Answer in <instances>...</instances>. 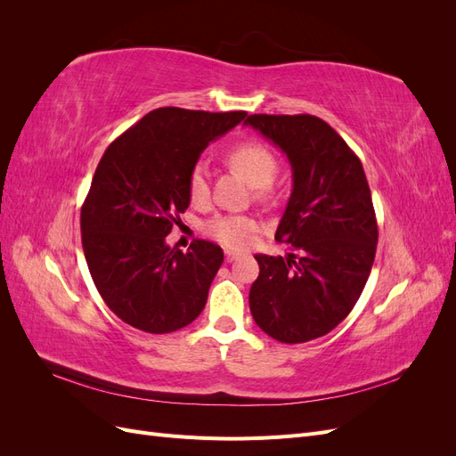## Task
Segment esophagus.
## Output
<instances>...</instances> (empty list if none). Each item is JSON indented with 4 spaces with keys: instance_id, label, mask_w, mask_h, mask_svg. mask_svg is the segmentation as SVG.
I'll return each mask as SVG.
<instances>
[{
    "instance_id": "obj_1",
    "label": "esophagus",
    "mask_w": 456,
    "mask_h": 456,
    "mask_svg": "<svg viewBox=\"0 0 456 456\" xmlns=\"http://www.w3.org/2000/svg\"><path fill=\"white\" fill-rule=\"evenodd\" d=\"M240 255L238 253H233V251H226V255H224V260L226 262H233V260H236Z\"/></svg>"
}]
</instances>
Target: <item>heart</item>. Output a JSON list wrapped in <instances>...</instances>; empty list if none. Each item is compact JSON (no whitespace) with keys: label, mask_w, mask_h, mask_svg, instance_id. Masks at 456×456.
<instances>
[{"label":"heart","mask_w":456,"mask_h":456,"mask_svg":"<svg viewBox=\"0 0 456 456\" xmlns=\"http://www.w3.org/2000/svg\"><path fill=\"white\" fill-rule=\"evenodd\" d=\"M228 163L243 175L251 186L256 188V198H266L270 184L278 173V159L260 142H241L233 146L228 154ZM188 194L194 205H203L209 200V173L203 163L196 165L188 178ZM256 223L245 215H216L207 220L203 230L209 238L230 249H243L249 243Z\"/></svg>","instance_id":"obj_1"}]
</instances>
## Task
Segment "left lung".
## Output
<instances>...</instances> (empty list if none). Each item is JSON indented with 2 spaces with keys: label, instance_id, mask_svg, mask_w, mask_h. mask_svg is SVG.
I'll use <instances>...</instances> for the list:
<instances>
[{
  "label": "left lung",
  "instance_id": "left-lung-1",
  "mask_svg": "<svg viewBox=\"0 0 456 456\" xmlns=\"http://www.w3.org/2000/svg\"><path fill=\"white\" fill-rule=\"evenodd\" d=\"M245 126L281 148L293 191L275 240L297 255H255L253 320L285 344L333 330L360 298L375 262L379 226L363 165L342 136L310 114H253Z\"/></svg>",
  "mask_w": 456,
  "mask_h": 456
}]
</instances>
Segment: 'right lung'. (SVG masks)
<instances>
[{
  "label": "right lung",
  "instance_id": "obj_1",
  "mask_svg": "<svg viewBox=\"0 0 456 456\" xmlns=\"http://www.w3.org/2000/svg\"><path fill=\"white\" fill-rule=\"evenodd\" d=\"M245 116L158 108L106 148L81 207V243L96 291L121 322L163 335L205 308L223 249L196 240L183 253L165 238L188 209L201 151Z\"/></svg>",
  "mask_w": 456,
  "mask_h": 456
}]
</instances>
